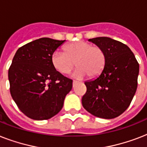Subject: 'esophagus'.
I'll list each match as a JSON object with an SVG mask.
<instances>
[{
    "instance_id": "34e87169",
    "label": "esophagus",
    "mask_w": 147,
    "mask_h": 147,
    "mask_svg": "<svg viewBox=\"0 0 147 147\" xmlns=\"http://www.w3.org/2000/svg\"><path fill=\"white\" fill-rule=\"evenodd\" d=\"M78 81L74 80L73 82H72V85H73V87H75V86H76V84H77V83H78Z\"/></svg>"
}]
</instances>
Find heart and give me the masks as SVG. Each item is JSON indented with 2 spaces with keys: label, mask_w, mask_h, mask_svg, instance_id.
<instances>
[{
  "label": "heart",
  "mask_w": 147,
  "mask_h": 147,
  "mask_svg": "<svg viewBox=\"0 0 147 147\" xmlns=\"http://www.w3.org/2000/svg\"><path fill=\"white\" fill-rule=\"evenodd\" d=\"M64 52L56 50L52 54L51 62L54 69L62 74H68L76 63L78 68L75 76L91 78L98 76L102 71L106 62V54L101 47L85 41H77L67 44Z\"/></svg>",
  "instance_id": "b5f03b06"
}]
</instances>
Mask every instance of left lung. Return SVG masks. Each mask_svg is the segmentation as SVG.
Returning a JSON list of instances; mask_svg holds the SVG:
<instances>
[{"mask_svg": "<svg viewBox=\"0 0 147 147\" xmlns=\"http://www.w3.org/2000/svg\"><path fill=\"white\" fill-rule=\"evenodd\" d=\"M101 47L106 62L100 75L85 82L87 92L82 99V106L100 118H115L127 109L137 88L139 63L130 49L109 37L89 39Z\"/></svg>", "mask_w": 147, "mask_h": 147, "instance_id": "obj_1", "label": "left lung"}]
</instances>
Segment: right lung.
<instances>
[{
    "mask_svg": "<svg viewBox=\"0 0 147 147\" xmlns=\"http://www.w3.org/2000/svg\"><path fill=\"white\" fill-rule=\"evenodd\" d=\"M65 40L40 38L17 49L8 71L10 92L17 107L33 120H47L62 110L72 80L52 65L51 56Z\"/></svg>",
    "mask_w": 147,
    "mask_h": 147,
    "instance_id": "add662e5",
    "label": "right lung"
}]
</instances>
